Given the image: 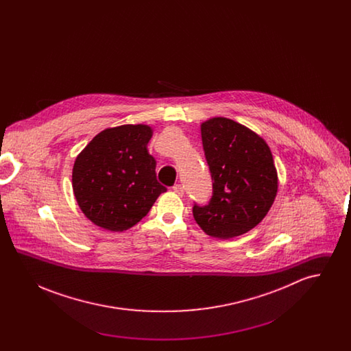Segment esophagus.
<instances>
[{"label":"esophagus","instance_id":"obj_1","mask_svg":"<svg viewBox=\"0 0 351 351\" xmlns=\"http://www.w3.org/2000/svg\"><path fill=\"white\" fill-rule=\"evenodd\" d=\"M172 191L175 192V193H178L179 196H182L184 193V188L182 184H175L173 186H172Z\"/></svg>","mask_w":351,"mask_h":351}]
</instances>
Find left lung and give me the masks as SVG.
Segmentation results:
<instances>
[{
  "mask_svg": "<svg viewBox=\"0 0 351 351\" xmlns=\"http://www.w3.org/2000/svg\"><path fill=\"white\" fill-rule=\"evenodd\" d=\"M201 139L213 180L206 205H193V217L215 238L247 233L267 215L278 192L272 154L258 134L229 118L201 123Z\"/></svg>",
  "mask_w": 351,
  "mask_h": 351,
  "instance_id": "left-lung-1",
  "label": "left lung"
}]
</instances>
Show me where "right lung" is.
Masks as SVG:
<instances>
[{"instance_id":"right-lung-1","label":"right lung","mask_w":351,"mask_h":351,"mask_svg":"<svg viewBox=\"0 0 351 351\" xmlns=\"http://www.w3.org/2000/svg\"><path fill=\"white\" fill-rule=\"evenodd\" d=\"M147 125H122L97 134L75 160L72 188L84 215L97 226L123 232L138 223L167 188L156 180L147 151Z\"/></svg>"}]
</instances>
